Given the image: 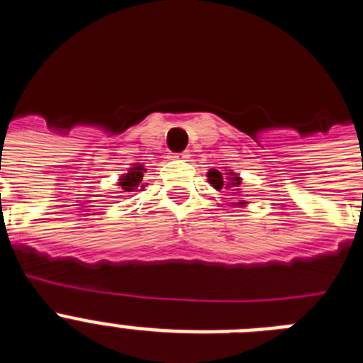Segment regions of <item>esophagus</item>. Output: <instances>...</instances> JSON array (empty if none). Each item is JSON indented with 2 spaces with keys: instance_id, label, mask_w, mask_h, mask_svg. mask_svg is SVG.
<instances>
[{
  "instance_id": "1",
  "label": "esophagus",
  "mask_w": 363,
  "mask_h": 363,
  "mask_svg": "<svg viewBox=\"0 0 363 363\" xmlns=\"http://www.w3.org/2000/svg\"><path fill=\"white\" fill-rule=\"evenodd\" d=\"M189 156H191V154L187 152V150H185V152H178V154H172L171 158L172 160H179V162H185V160L189 158Z\"/></svg>"
}]
</instances>
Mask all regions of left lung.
<instances>
[{"label": "left lung", "mask_w": 363, "mask_h": 363, "mask_svg": "<svg viewBox=\"0 0 363 363\" xmlns=\"http://www.w3.org/2000/svg\"><path fill=\"white\" fill-rule=\"evenodd\" d=\"M223 169H225V167H223ZM207 179H209V184L213 185L214 189H230V191H233L230 194L238 198V200L230 203L233 207H245L247 201L240 196V185H242V178H240V174H236V172L233 171L221 172V171H216V169H209V172H207Z\"/></svg>", "instance_id": "obj_1"}]
</instances>
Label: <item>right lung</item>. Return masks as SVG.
Masks as SVG:
<instances>
[{"instance_id":"right-lung-1","label":"right lung","mask_w":363,"mask_h":363,"mask_svg":"<svg viewBox=\"0 0 363 363\" xmlns=\"http://www.w3.org/2000/svg\"><path fill=\"white\" fill-rule=\"evenodd\" d=\"M145 171L147 169L142 165V163H134L129 171L120 176V182H118V185L121 187V191L134 192V191H138V189L142 191V189L145 187V184H143V172Z\"/></svg>"}]
</instances>
